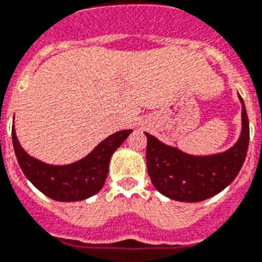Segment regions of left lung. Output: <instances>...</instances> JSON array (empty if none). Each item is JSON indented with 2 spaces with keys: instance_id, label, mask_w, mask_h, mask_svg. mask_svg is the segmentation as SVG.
Segmentation results:
<instances>
[{
  "instance_id": "8db88e82",
  "label": "left lung",
  "mask_w": 262,
  "mask_h": 262,
  "mask_svg": "<svg viewBox=\"0 0 262 262\" xmlns=\"http://www.w3.org/2000/svg\"><path fill=\"white\" fill-rule=\"evenodd\" d=\"M240 138L231 149L212 156H190L146 134L147 172L154 187L170 199L202 202L219 194L237 177L247 157L249 121L244 101Z\"/></svg>"
}]
</instances>
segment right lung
Listing matches in <instances>:
<instances>
[{
	"mask_svg": "<svg viewBox=\"0 0 262 262\" xmlns=\"http://www.w3.org/2000/svg\"><path fill=\"white\" fill-rule=\"evenodd\" d=\"M133 130H120L100 142L85 158L71 165L54 166L34 158L22 149L13 125L11 138L18 163L26 178L40 192L58 202H77L97 194L109 170V161Z\"/></svg>",
	"mask_w": 262,
	"mask_h": 262,
	"instance_id": "add662e5",
	"label": "right lung"
}]
</instances>
